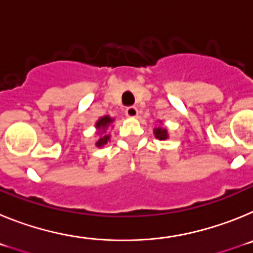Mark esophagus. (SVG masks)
I'll return each mask as SVG.
<instances>
[{
    "label": "esophagus",
    "instance_id": "obj_1",
    "mask_svg": "<svg viewBox=\"0 0 253 253\" xmlns=\"http://www.w3.org/2000/svg\"><path fill=\"white\" fill-rule=\"evenodd\" d=\"M125 115L128 118H137L138 116V109L134 106H129L125 109Z\"/></svg>",
    "mask_w": 253,
    "mask_h": 253
}]
</instances>
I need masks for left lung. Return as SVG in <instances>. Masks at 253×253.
<instances>
[{"label":"left lung","instance_id":"1","mask_svg":"<svg viewBox=\"0 0 253 253\" xmlns=\"http://www.w3.org/2000/svg\"><path fill=\"white\" fill-rule=\"evenodd\" d=\"M156 138L160 140H165L169 138V133H167V129L163 128V126H158V128H154L153 130Z\"/></svg>","mask_w":253,"mask_h":253}]
</instances>
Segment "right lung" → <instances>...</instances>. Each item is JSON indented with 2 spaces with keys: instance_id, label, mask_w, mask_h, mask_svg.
Listing matches in <instances>:
<instances>
[{
  "instance_id": "obj_1",
  "label": "right lung",
  "mask_w": 253,
  "mask_h": 253,
  "mask_svg": "<svg viewBox=\"0 0 253 253\" xmlns=\"http://www.w3.org/2000/svg\"><path fill=\"white\" fill-rule=\"evenodd\" d=\"M113 122H114L113 118H110L109 115H105V116H102V118H100V119L96 122L95 126H96V129L99 130V133H105L107 129V126H109V125H110ZM109 140H110V135H109V134H104V135H101V137L97 139V142H96V147H99V148L100 147H104L105 144L109 142Z\"/></svg>"
}]
</instances>
